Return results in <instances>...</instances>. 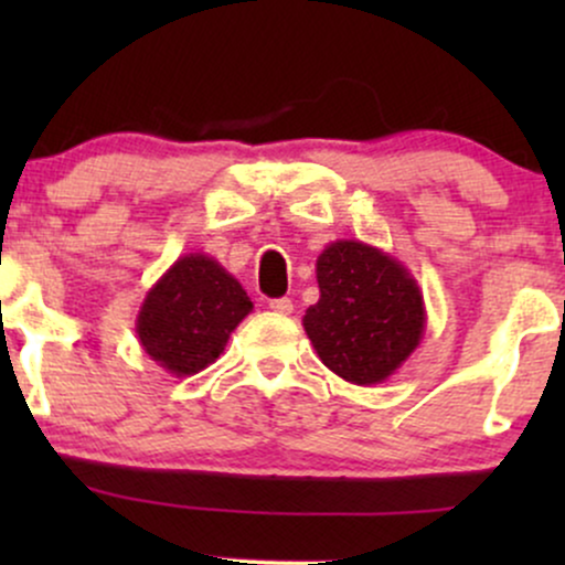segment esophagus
<instances>
[{
    "label": "esophagus",
    "mask_w": 565,
    "mask_h": 565,
    "mask_svg": "<svg viewBox=\"0 0 565 565\" xmlns=\"http://www.w3.org/2000/svg\"><path fill=\"white\" fill-rule=\"evenodd\" d=\"M268 308L274 310V313H278V316H289L291 310H295V305H291L289 297H276V300L268 302Z\"/></svg>",
    "instance_id": "obj_1"
}]
</instances>
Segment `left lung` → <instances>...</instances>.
<instances>
[{"label": "left lung", "instance_id": "1", "mask_svg": "<svg viewBox=\"0 0 565 565\" xmlns=\"http://www.w3.org/2000/svg\"><path fill=\"white\" fill-rule=\"evenodd\" d=\"M319 302L302 316L316 353L337 377L380 385L417 350L425 300L417 278L387 252L340 238L316 260Z\"/></svg>", "mask_w": 565, "mask_h": 565}]
</instances>
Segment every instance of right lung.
<instances>
[{
	"instance_id": "1",
	"label": "right lung",
	"mask_w": 565,
	"mask_h": 565,
	"mask_svg": "<svg viewBox=\"0 0 565 565\" xmlns=\"http://www.w3.org/2000/svg\"><path fill=\"white\" fill-rule=\"evenodd\" d=\"M252 308L242 284L215 257L191 252L148 289L135 332L151 361L174 377H191L215 364Z\"/></svg>"
}]
</instances>
